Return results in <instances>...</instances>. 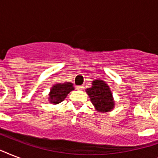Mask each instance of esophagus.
<instances>
[{
  "mask_svg": "<svg viewBox=\"0 0 158 158\" xmlns=\"http://www.w3.org/2000/svg\"><path fill=\"white\" fill-rule=\"evenodd\" d=\"M76 89H79V90H82V89H84V86L81 85V86H76Z\"/></svg>",
  "mask_w": 158,
  "mask_h": 158,
  "instance_id": "1",
  "label": "esophagus"
}]
</instances>
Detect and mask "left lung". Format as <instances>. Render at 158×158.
I'll return each instance as SVG.
<instances>
[{"label": "left lung", "instance_id": "obj_1", "mask_svg": "<svg viewBox=\"0 0 158 158\" xmlns=\"http://www.w3.org/2000/svg\"><path fill=\"white\" fill-rule=\"evenodd\" d=\"M92 103L98 111L108 112L114 108L115 101L112 93L107 84L101 79H96L92 83V87L86 89Z\"/></svg>", "mask_w": 158, "mask_h": 158}]
</instances>
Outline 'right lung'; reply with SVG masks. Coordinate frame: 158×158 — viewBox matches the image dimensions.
<instances>
[{"label":"right lung","mask_w":158,"mask_h":158,"mask_svg":"<svg viewBox=\"0 0 158 158\" xmlns=\"http://www.w3.org/2000/svg\"><path fill=\"white\" fill-rule=\"evenodd\" d=\"M74 88L72 83H64V84H56L52 87L49 94V102L52 104L60 103L64 101L67 95L74 90Z\"/></svg>","instance_id":"obj_1"}]
</instances>
